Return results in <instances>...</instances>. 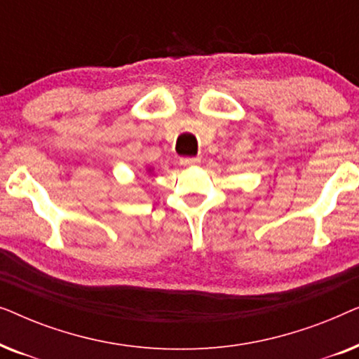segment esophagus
<instances>
[{
    "instance_id": "34e87169",
    "label": "esophagus",
    "mask_w": 359,
    "mask_h": 359,
    "mask_svg": "<svg viewBox=\"0 0 359 359\" xmlns=\"http://www.w3.org/2000/svg\"><path fill=\"white\" fill-rule=\"evenodd\" d=\"M199 163L198 156H191V158H181V165L183 166H194Z\"/></svg>"
}]
</instances>
